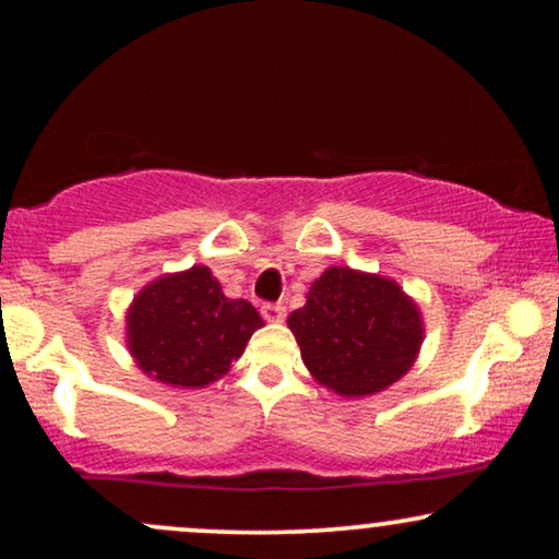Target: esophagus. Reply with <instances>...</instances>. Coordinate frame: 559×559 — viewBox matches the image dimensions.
<instances>
[{"mask_svg": "<svg viewBox=\"0 0 559 559\" xmlns=\"http://www.w3.org/2000/svg\"><path fill=\"white\" fill-rule=\"evenodd\" d=\"M262 318L266 323H282L285 320V308L280 302H266L262 305Z\"/></svg>", "mask_w": 559, "mask_h": 559, "instance_id": "obj_1", "label": "esophagus"}]
</instances>
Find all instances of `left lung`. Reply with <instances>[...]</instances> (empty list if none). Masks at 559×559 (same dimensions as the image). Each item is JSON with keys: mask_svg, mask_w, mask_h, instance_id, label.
<instances>
[{"mask_svg": "<svg viewBox=\"0 0 559 559\" xmlns=\"http://www.w3.org/2000/svg\"><path fill=\"white\" fill-rule=\"evenodd\" d=\"M310 377L343 400L396 384L425 341L419 305L392 277L333 264L287 318Z\"/></svg>", "mask_w": 559, "mask_h": 559, "instance_id": "8db88e82", "label": "left lung"}]
</instances>
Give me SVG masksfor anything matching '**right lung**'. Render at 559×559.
Segmentation results:
<instances>
[{"instance_id": "1", "label": "right lung", "mask_w": 559, "mask_h": 559, "mask_svg": "<svg viewBox=\"0 0 559 559\" xmlns=\"http://www.w3.org/2000/svg\"><path fill=\"white\" fill-rule=\"evenodd\" d=\"M124 320L136 369L175 389H203L226 377L264 325L254 305L228 300L205 264L159 274L134 295Z\"/></svg>"}]
</instances>
